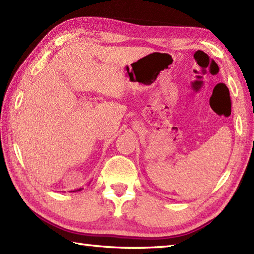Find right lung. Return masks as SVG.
<instances>
[{"instance_id": "1", "label": "right lung", "mask_w": 254, "mask_h": 254, "mask_svg": "<svg viewBox=\"0 0 254 254\" xmlns=\"http://www.w3.org/2000/svg\"><path fill=\"white\" fill-rule=\"evenodd\" d=\"M79 190H81V188H79V190H73L72 192H75V191H79Z\"/></svg>"}]
</instances>
